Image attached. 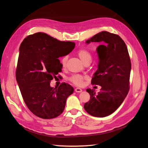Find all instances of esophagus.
Here are the masks:
<instances>
[{
  "instance_id": "1",
  "label": "esophagus",
  "mask_w": 148,
  "mask_h": 148,
  "mask_svg": "<svg viewBox=\"0 0 148 148\" xmlns=\"http://www.w3.org/2000/svg\"><path fill=\"white\" fill-rule=\"evenodd\" d=\"M75 91L76 92H79V93H80V92H82V89H81L80 88H76L75 89Z\"/></svg>"
}]
</instances>
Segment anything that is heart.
<instances>
[{
  "instance_id": "heart-1",
  "label": "heart",
  "mask_w": 148,
  "mask_h": 148,
  "mask_svg": "<svg viewBox=\"0 0 148 148\" xmlns=\"http://www.w3.org/2000/svg\"><path fill=\"white\" fill-rule=\"evenodd\" d=\"M77 56L80 59V60L83 62L84 64H86L87 62H90L92 60V56L90 53L85 49H80L77 52ZM68 60L67 56H64L62 59L61 62L62 66L64 67L66 66V62ZM87 79L86 77L79 75V74H74L71 77H70L69 80L72 83L75 84L77 86H82L83 85L84 80Z\"/></svg>"
}]
</instances>
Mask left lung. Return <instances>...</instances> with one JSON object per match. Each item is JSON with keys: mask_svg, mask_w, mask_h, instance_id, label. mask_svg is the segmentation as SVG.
Returning <instances> with one entry per match:
<instances>
[{"mask_svg": "<svg viewBox=\"0 0 148 148\" xmlns=\"http://www.w3.org/2000/svg\"><path fill=\"white\" fill-rule=\"evenodd\" d=\"M91 42L104 43L97 49L99 63L91 81L101 89L98 94L94 89H86L90 99L84 108L89 114L103 118L117 110L127 97L131 64L127 45L119 35L103 31L86 42Z\"/></svg>", "mask_w": 148, "mask_h": 148, "instance_id": "left-lung-1", "label": "left lung"}]
</instances>
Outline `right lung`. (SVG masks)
<instances>
[{"mask_svg": "<svg viewBox=\"0 0 148 148\" xmlns=\"http://www.w3.org/2000/svg\"><path fill=\"white\" fill-rule=\"evenodd\" d=\"M74 47L73 42L60 41L41 32L27 36L21 42L16 80L27 108L38 117L53 119L64 112L74 88L65 83L53 88L50 83L62 71L58 58L67 55Z\"/></svg>", "mask_w": 148, "mask_h": 148, "instance_id": "obj_1", "label": "right lung"}]
</instances>
